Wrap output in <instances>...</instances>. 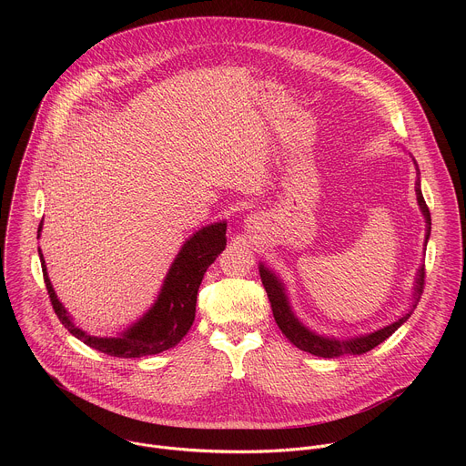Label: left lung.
Instances as JSON below:
<instances>
[{"label":"left lung","instance_id":"left-lung-1","mask_svg":"<svg viewBox=\"0 0 466 466\" xmlns=\"http://www.w3.org/2000/svg\"><path fill=\"white\" fill-rule=\"evenodd\" d=\"M413 158V157H411ZM413 164H415V169H417V184H415V191H417V203H419V208L424 216V221H426V238H424V247L428 245V239H430V234H431V216H430V210L426 207V201L422 197V191H420V169H419V164L417 160L413 158ZM259 269V277H261V284L265 288V291H268V297H269V302H271V308H273V315H275V320L279 324V328L282 329V334L300 350L304 352H309L313 356H319V358H339V356H360V354H365L369 350H372L374 347H378L380 343H383L389 336H392L394 331L400 328L413 313V309L417 308L419 304V299L422 295V288H424V263L419 268L417 271V277H415V284H413V297H411V304H410V309L400 317L396 319L394 322L383 326V328H378L374 331H369V334H360V336H354V338H334V336H324V334H319V331L311 329L309 326H306L293 311V306H291V300H289V295H288V288L284 284V280L280 279V275H277L273 269H269L268 265H265L263 261H259L258 265Z\"/></svg>","mask_w":466,"mask_h":466}]
</instances>
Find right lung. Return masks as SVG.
I'll return each mask as SVG.
<instances>
[{
  "label": "right lung",
  "instance_id": "obj_1",
  "mask_svg": "<svg viewBox=\"0 0 466 466\" xmlns=\"http://www.w3.org/2000/svg\"><path fill=\"white\" fill-rule=\"evenodd\" d=\"M42 225L44 223L38 225V238L42 232ZM225 247L227 221L207 225L191 234L169 265L167 275L164 277L162 288L153 306L127 329H121L119 334L106 338L92 336L74 322V317L64 308L53 289L46 259L40 248L38 256L53 309L64 328H68L74 338L106 356L144 358L173 349L187 334V329L195 320L198 286H201L207 269L214 263L218 254L225 250Z\"/></svg>",
  "mask_w": 466,
  "mask_h": 466
}]
</instances>
